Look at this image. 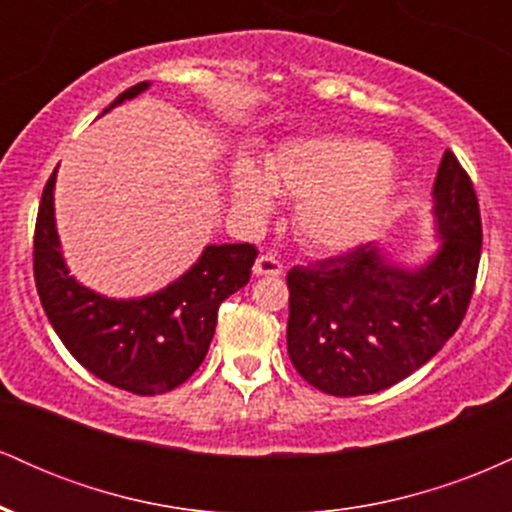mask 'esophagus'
<instances>
[{
  "instance_id": "34e87169",
  "label": "esophagus",
  "mask_w": 512,
  "mask_h": 512,
  "mask_svg": "<svg viewBox=\"0 0 512 512\" xmlns=\"http://www.w3.org/2000/svg\"><path fill=\"white\" fill-rule=\"evenodd\" d=\"M252 274L255 276H281L284 274V267L276 260L274 255H260L255 260V267H252Z\"/></svg>"
}]
</instances>
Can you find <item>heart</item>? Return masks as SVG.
Instances as JSON below:
<instances>
[{
	"mask_svg": "<svg viewBox=\"0 0 512 512\" xmlns=\"http://www.w3.org/2000/svg\"><path fill=\"white\" fill-rule=\"evenodd\" d=\"M402 166L368 139L320 137L289 142L264 163L238 161L231 195L245 214H264L274 192L298 199V238L317 250H344L368 238L397 195Z\"/></svg>",
	"mask_w": 512,
	"mask_h": 512,
	"instance_id": "b5f03b06",
	"label": "heart"
}]
</instances>
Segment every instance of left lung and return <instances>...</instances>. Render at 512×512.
I'll list each match as a JSON object with an SVG mask.
<instances>
[{"label": "left lung", "instance_id": "left-lung-1", "mask_svg": "<svg viewBox=\"0 0 512 512\" xmlns=\"http://www.w3.org/2000/svg\"><path fill=\"white\" fill-rule=\"evenodd\" d=\"M433 216L440 245L421 267H397L378 245H358L286 276L289 356L315 390L334 397L387 390L431 361L462 325L477 281L481 214L452 151L433 182Z\"/></svg>", "mask_w": 512, "mask_h": 512}]
</instances>
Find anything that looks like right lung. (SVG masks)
<instances>
[{
	"label": "right lung",
	"mask_w": 512,
	"mask_h": 512,
	"mask_svg": "<svg viewBox=\"0 0 512 512\" xmlns=\"http://www.w3.org/2000/svg\"><path fill=\"white\" fill-rule=\"evenodd\" d=\"M127 88L103 113L139 96ZM52 170L38 207L33 276L52 330L88 373L132 395H163L202 366L219 305L250 281L257 250L250 243L207 245L202 257L166 289L144 298H105L69 276L55 228Z\"/></svg>",
	"instance_id": "obj_1"
}]
</instances>
